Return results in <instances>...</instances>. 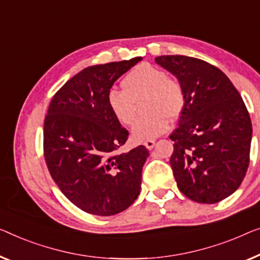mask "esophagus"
<instances>
[{
  "instance_id": "esophagus-1",
  "label": "esophagus",
  "mask_w": 260,
  "mask_h": 260,
  "mask_svg": "<svg viewBox=\"0 0 260 260\" xmlns=\"http://www.w3.org/2000/svg\"><path fill=\"white\" fill-rule=\"evenodd\" d=\"M143 145L146 146L147 149H152L153 147H154V145H155V140H147V141H145V143H143Z\"/></svg>"
}]
</instances>
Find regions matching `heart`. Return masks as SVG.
I'll list each match as a JSON object with an SVG mask.
<instances>
[{"label":"heart","instance_id":"heart-1","mask_svg":"<svg viewBox=\"0 0 260 260\" xmlns=\"http://www.w3.org/2000/svg\"><path fill=\"white\" fill-rule=\"evenodd\" d=\"M122 91L112 90L107 105L123 126H132L137 118V104L143 98L147 113L132 131L137 141L150 140L168 129V119H176L184 107V92L179 80L167 77L162 70L142 63L133 68L121 80Z\"/></svg>","mask_w":260,"mask_h":260}]
</instances>
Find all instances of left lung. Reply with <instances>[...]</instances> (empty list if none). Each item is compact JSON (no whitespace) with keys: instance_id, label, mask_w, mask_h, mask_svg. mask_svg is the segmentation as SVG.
<instances>
[{"instance_id":"8db88e82","label":"left lung","mask_w":260,"mask_h":260,"mask_svg":"<svg viewBox=\"0 0 260 260\" xmlns=\"http://www.w3.org/2000/svg\"><path fill=\"white\" fill-rule=\"evenodd\" d=\"M155 63L180 81L184 107L170 157L180 191L214 204L237 190L250 160L252 123L241 94L214 65L187 56H160Z\"/></svg>"}]
</instances>
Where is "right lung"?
I'll list each match as a JSON object with an SVG mask.
<instances>
[{
  "instance_id": "obj_1",
  "label": "right lung",
  "mask_w": 260,
  "mask_h": 260,
  "mask_svg": "<svg viewBox=\"0 0 260 260\" xmlns=\"http://www.w3.org/2000/svg\"><path fill=\"white\" fill-rule=\"evenodd\" d=\"M93 65L61 86L44 121V157L53 181L69 201L92 215L112 216L138 199L148 149L119 148L128 139L107 105L114 81L139 63Z\"/></svg>"
}]
</instances>
